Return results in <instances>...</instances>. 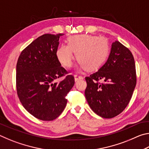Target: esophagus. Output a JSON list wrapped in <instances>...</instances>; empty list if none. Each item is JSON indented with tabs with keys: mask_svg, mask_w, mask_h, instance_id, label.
<instances>
[{
	"mask_svg": "<svg viewBox=\"0 0 149 149\" xmlns=\"http://www.w3.org/2000/svg\"><path fill=\"white\" fill-rule=\"evenodd\" d=\"M74 77H75V81H78L79 79H84V77H83L82 75H75Z\"/></svg>",
	"mask_w": 149,
	"mask_h": 149,
	"instance_id": "esophagus-1",
	"label": "esophagus"
}]
</instances>
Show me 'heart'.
<instances>
[{
    "mask_svg": "<svg viewBox=\"0 0 149 149\" xmlns=\"http://www.w3.org/2000/svg\"><path fill=\"white\" fill-rule=\"evenodd\" d=\"M68 45L58 48L57 59L65 67H70L76 54L81 68L95 70L99 68L107 60L110 45L105 37L92 35H78L68 37Z\"/></svg>",
    "mask_w": 149,
    "mask_h": 149,
    "instance_id": "heart-1",
    "label": "heart"
}]
</instances>
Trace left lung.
Wrapping results in <instances>:
<instances>
[{"label": "left lung", "mask_w": 149, "mask_h": 149, "mask_svg": "<svg viewBox=\"0 0 149 149\" xmlns=\"http://www.w3.org/2000/svg\"><path fill=\"white\" fill-rule=\"evenodd\" d=\"M85 80V98L93 112L104 118L116 116L129 104L137 83L132 53L116 41L107 62Z\"/></svg>", "instance_id": "1"}]
</instances>
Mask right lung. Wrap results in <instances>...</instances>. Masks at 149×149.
<instances>
[{"label":"right lung","mask_w":149,"mask_h":149,"mask_svg":"<svg viewBox=\"0 0 149 149\" xmlns=\"http://www.w3.org/2000/svg\"><path fill=\"white\" fill-rule=\"evenodd\" d=\"M44 34L22 50L16 65L17 94L27 112L37 119H56L67 104L65 97L74 85V77L61 66L56 52L60 37Z\"/></svg>","instance_id":"1"}]
</instances>
